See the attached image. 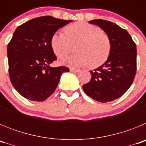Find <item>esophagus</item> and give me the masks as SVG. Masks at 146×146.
Listing matches in <instances>:
<instances>
[{
	"mask_svg": "<svg viewBox=\"0 0 146 146\" xmlns=\"http://www.w3.org/2000/svg\"><path fill=\"white\" fill-rule=\"evenodd\" d=\"M80 69H74V68H70V72H80Z\"/></svg>",
	"mask_w": 146,
	"mask_h": 146,
	"instance_id": "1",
	"label": "esophagus"
}]
</instances>
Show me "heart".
I'll use <instances>...</instances> for the list:
<instances>
[{
	"mask_svg": "<svg viewBox=\"0 0 146 146\" xmlns=\"http://www.w3.org/2000/svg\"><path fill=\"white\" fill-rule=\"evenodd\" d=\"M54 53L59 58L70 54L76 44L77 53L63 60L72 67L86 66L98 67L109 58L112 50L111 40L106 33L96 25L77 22L64 28V33H55L50 40Z\"/></svg>",
	"mask_w": 146,
	"mask_h": 146,
	"instance_id": "obj_1",
	"label": "heart"
}]
</instances>
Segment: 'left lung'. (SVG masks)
<instances>
[{"label": "left lung", "mask_w": 146, "mask_h": 146, "mask_svg": "<svg viewBox=\"0 0 146 146\" xmlns=\"http://www.w3.org/2000/svg\"><path fill=\"white\" fill-rule=\"evenodd\" d=\"M109 36L112 50L104 64L90 71L91 80L82 86L88 96L100 102H112L123 96L135 79L137 70L136 44L125 29L110 21L94 20Z\"/></svg>", "instance_id": "left-lung-1"}]
</instances>
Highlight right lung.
Listing matches in <instances>:
<instances>
[{"mask_svg":"<svg viewBox=\"0 0 146 146\" xmlns=\"http://www.w3.org/2000/svg\"><path fill=\"white\" fill-rule=\"evenodd\" d=\"M72 20L51 16L34 18L18 26L8 44L10 81L19 94L31 101L42 102L55 91L68 67H50L57 60L51 47L52 35Z\"/></svg>","mask_w":146,"mask_h":146,"instance_id":"add662e5","label":"right lung"}]
</instances>
